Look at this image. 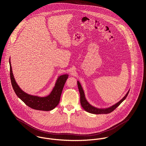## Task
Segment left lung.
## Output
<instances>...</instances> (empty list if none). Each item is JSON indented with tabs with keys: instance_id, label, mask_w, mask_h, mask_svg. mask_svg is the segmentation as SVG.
<instances>
[{
	"instance_id": "left-lung-1",
	"label": "left lung",
	"mask_w": 146,
	"mask_h": 146,
	"mask_svg": "<svg viewBox=\"0 0 146 146\" xmlns=\"http://www.w3.org/2000/svg\"><path fill=\"white\" fill-rule=\"evenodd\" d=\"M78 89H79L80 94V104H81L82 107L86 112H88L91 113H94V114H106V113H111L125 100V98L127 96L129 90H129V91L127 92V93L123 98V99L121 100L117 104H116L108 108H96V107L92 106L91 104H89V102L87 101V100H86L85 97L83 88L82 87V85L79 81H78Z\"/></svg>"
}]
</instances>
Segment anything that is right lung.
<instances>
[{
	"instance_id": "add662e5",
	"label": "right lung",
	"mask_w": 146,
	"mask_h": 146,
	"mask_svg": "<svg viewBox=\"0 0 146 146\" xmlns=\"http://www.w3.org/2000/svg\"><path fill=\"white\" fill-rule=\"evenodd\" d=\"M9 65L10 78L13 90L18 97L27 106L34 110L48 111L52 110L58 104L64 85L68 76L67 74L58 76L55 86L50 94L46 97H40L27 94L21 89L14 78L10 59Z\"/></svg>"
}]
</instances>
